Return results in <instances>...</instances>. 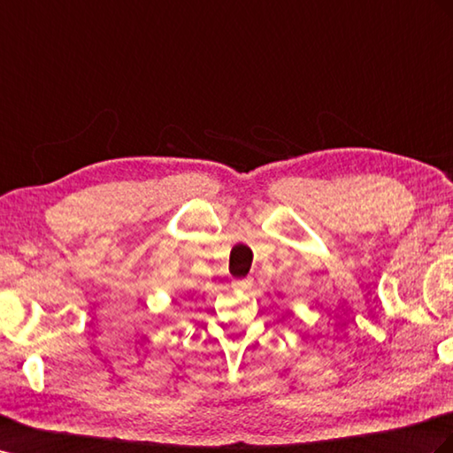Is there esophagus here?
Returning <instances> with one entry per match:
<instances>
[{"label": "esophagus", "mask_w": 453, "mask_h": 453, "mask_svg": "<svg viewBox=\"0 0 453 453\" xmlns=\"http://www.w3.org/2000/svg\"><path fill=\"white\" fill-rule=\"evenodd\" d=\"M251 286H253L251 278H242V280H234V282H232V288H234L236 291H248V289H251Z\"/></svg>", "instance_id": "obj_1"}]
</instances>
